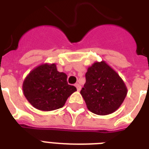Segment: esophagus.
Masks as SVG:
<instances>
[{"label":"esophagus","instance_id":"34e87169","mask_svg":"<svg viewBox=\"0 0 149 149\" xmlns=\"http://www.w3.org/2000/svg\"><path fill=\"white\" fill-rule=\"evenodd\" d=\"M75 86H76V87H77V91H79L80 90H81V86H80L79 84H76V85H75Z\"/></svg>","mask_w":149,"mask_h":149}]
</instances>
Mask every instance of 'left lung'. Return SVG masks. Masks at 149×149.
<instances>
[{
	"label": "left lung",
	"instance_id": "obj_1",
	"mask_svg": "<svg viewBox=\"0 0 149 149\" xmlns=\"http://www.w3.org/2000/svg\"><path fill=\"white\" fill-rule=\"evenodd\" d=\"M127 93L125 82L105 61L95 62L88 67L86 83L80 91L89 111L98 115L117 111Z\"/></svg>",
	"mask_w": 149,
	"mask_h": 149
}]
</instances>
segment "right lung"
<instances>
[{
	"instance_id": "add662e5",
	"label": "right lung",
	"mask_w": 149,
	"mask_h": 149,
	"mask_svg": "<svg viewBox=\"0 0 149 149\" xmlns=\"http://www.w3.org/2000/svg\"><path fill=\"white\" fill-rule=\"evenodd\" d=\"M22 90L28 101L43 111L63 107L77 91L74 86L68 84L67 75L58 72L55 63H44L33 69L25 77Z\"/></svg>"
}]
</instances>
